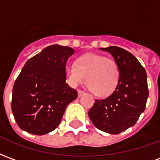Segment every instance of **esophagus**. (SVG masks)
Instances as JSON below:
<instances>
[{
    "instance_id": "1",
    "label": "esophagus",
    "mask_w": 160,
    "mask_h": 160,
    "mask_svg": "<svg viewBox=\"0 0 160 160\" xmlns=\"http://www.w3.org/2000/svg\"><path fill=\"white\" fill-rule=\"evenodd\" d=\"M84 94H85V92L82 90H78V96L79 97H81V96H83Z\"/></svg>"
}]
</instances>
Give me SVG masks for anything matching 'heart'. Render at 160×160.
I'll list each match as a JSON object with an SVG mask.
<instances>
[{
    "label": "heart",
    "instance_id": "1",
    "mask_svg": "<svg viewBox=\"0 0 160 160\" xmlns=\"http://www.w3.org/2000/svg\"><path fill=\"white\" fill-rule=\"evenodd\" d=\"M68 83L76 87L87 77L88 89L98 97H108L114 92L120 82L121 71L118 62L99 54H85L74 63L65 67Z\"/></svg>",
    "mask_w": 160,
    "mask_h": 160
}]
</instances>
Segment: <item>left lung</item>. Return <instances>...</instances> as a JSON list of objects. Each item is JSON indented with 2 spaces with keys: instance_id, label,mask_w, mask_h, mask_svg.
<instances>
[{
  "instance_id": "left-lung-1",
  "label": "left lung",
  "mask_w": 160,
  "mask_h": 160,
  "mask_svg": "<svg viewBox=\"0 0 160 160\" xmlns=\"http://www.w3.org/2000/svg\"><path fill=\"white\" fill-rule=\"evenodd\" d=\"M110 52L120 67V82L114 92L96 99L88 112L94 126L112 134L134 126L145 111L149 92L147 73L134 55L118 46L101 48Z\"/></svg>"
}]
</instances>
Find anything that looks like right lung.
<instances>
[{
    "label": "right lung",
    "instance_id": "1",
    "mask_svg": "<svg viewBox=\"0 0 160 160\" xmlns=\"http://www.w3.org/2000/svg\"><path fill=\"white\" fill-rule=\"evenodd\" d=\"M73 53L67 46H48L23 67L12 87L11 105L21 129L42 135L58 127L67 106L78 97L65 74L67 61Z\"/></svg>",
    "mask_w": 160,
    "mask_h": 160
}]
</instances>
